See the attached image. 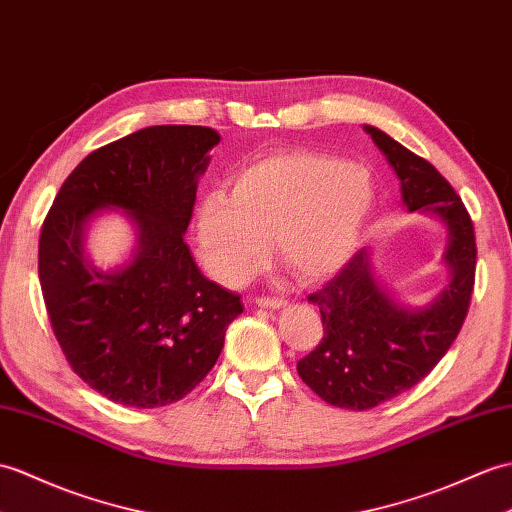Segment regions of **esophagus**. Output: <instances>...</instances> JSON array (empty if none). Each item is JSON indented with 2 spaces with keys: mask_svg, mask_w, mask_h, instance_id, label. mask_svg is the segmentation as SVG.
<instances>
[{
  "mask_svg": "<svg viewBox=\"0 0 512 512\" xmlns=\"http://www.w3.org/2000/svg\"><path fill=\"white\" fill-rule=\"evenodd\" d=\"M255 305L266 307V310H279V307L288 305V301L279 299V296H255Z\"/></svg>",
  "mask_w": 512,
  "mask_h": 512,
  "instance_id": "1",
  "label": "esophagus"
}]
</instances>
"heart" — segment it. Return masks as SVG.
Returning <instances> with one entry per match:
<instances>
[{"label": "heart", "mask_w": 512, "mask_h": 512, "mask_svg": "<svg viewBox=\"0 0 512 512\" xmlns=\"http://www.w3.org/2000/svg\"><path fill=\"white\" fill-rule=\"evenodd\" d=\"M375 209V181L362 165L316 152L261 159L211 192L196 209V242L209 275L240 288L275 240L285 268L320 281L358 251Z\"/></svg>", "instance_id": "heart-1"}]
</instances>
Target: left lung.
Instances as JSON below:
<instances>
[{"mask_svg": "<svg viewBox=\"0 0 512 512\" xmlns=\"http://www.w3.org/2000/svg\"><path fill=\"white\" fill-rule=\"evenodd\" d=\"M364 130L395 170L408 211L430 213L447 227L449 283L432 303L410 310L377 281L371 253L362 248L338 277L307 296L318 305L325 336L296 371L320 399L347 410H371L401 395L441 362L467 318L478 255L469 213L441 172L384 130Z\"/></svg>", "mask_w": 512, "mask_h": 512, "instance_id": "8db88e82", "label": "left lung"}]
</instances>
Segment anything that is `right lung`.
<instances>
[{
    "mask_svg": "<svg viewBox=\"0 0 512 512\" xmlns=\"http://www.w3.org/2000/svg\"><path fill=\"white\" fill-rule=\"evenodd\" d=\"M218 141L207 126H150L117 139L78 163L43 222L39 279L54 336L82 382L115 403L183 399L244 310L240 294L202 275L183 242ZM106 208L127 213L138 244L126 265L98 271L84 240Z\"/></svg>",
    "mask_w": 512,
    "mask_h": 512,
    "instance_id": "obj_1",
    "label": "right lung"
}]
</instances>
